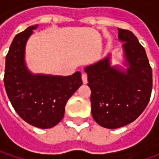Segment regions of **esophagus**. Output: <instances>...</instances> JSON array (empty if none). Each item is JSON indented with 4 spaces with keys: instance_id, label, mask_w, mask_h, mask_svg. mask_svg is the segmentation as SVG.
<instances>
[{
    "instance_id": "1",
    "label": "esophagus",
    "mask_w": 159,
    "mask_h": 159,
    "mask_svg": "<svg viewBox=\"0 0 159 159\" xmlns=\"http://www.w3.org/2000/svg\"><path fill=\"white\" fill-rule=\"evenodd\" d=\"M81 79H82V81L84 84H87L88 83V75L84 72L82 73V75H81Z\"/></svg>"
}]
</instances>
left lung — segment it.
<instances>
[{
  "label": "left lung",
  "instance_id": "1",
  "mask_svg": "<svg viewBox=\"0 0 159 159\" xmlns=\"http://www.w3.org/2000/svg\"><path fill=\"white\" fill-rule=\"evenodd\" d=\"M125 70L111 66L110 55L87 66L91 89V111L102 126L114 129L134 121L148 105L152 90V70L144 48L128 30L119 29Z\"/></svg>",
  "mask_w": 159,
  "mask_h": 159
}]
</instances>
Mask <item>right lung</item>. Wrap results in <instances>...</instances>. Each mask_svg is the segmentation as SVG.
Segmentation results:
<instances>
[{"mask_svg":"<svg viewBox=\"0 0 159 159\" xmlns=\"http://www.w3.org/2000/svg\"><path fill=\"white\" fill-rule=\"evenodd\" d=\"M38 25L16 34L6 56L4 86L16 113L39 128L53 127L63 119L66 102L82 85L81 73L70 76L33 74L25 63L29 37Z\"/></svg>","mask_w":159,"mask_h":159,"instance_id":"obj_1","label":"right lung"}]
</instances>
